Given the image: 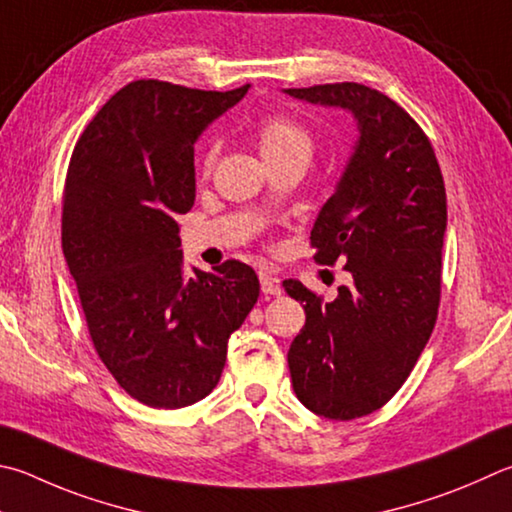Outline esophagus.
<instances>
[{"instance_id":"obj_1","label":"esophagus","mask_w":512,"mask_h":512,"mask_svg":"<svg viewBox=\"0 0 512 512\" xmlns=\"http://www.w3.org/2000/svg\"><path fill=\"white\" fill-rule=\"evenodd\" d=\"M259 282H262V293L264 295H282L280 280H277L275 275L262 271V273H259Z\"/></svg>"}]
</instances>
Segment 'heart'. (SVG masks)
Returning <instances> with one entry per match:
<instances>
[{"label":"heart","mask_w":512,"mask_h":512,"mask_svg":"<svg viewBox=\"0 0 512 512\" xmlns=\"http://www.w3.org/2000/svg\"><path fill=\"white\" fill-rule=\"evenodd\" d=\"M257 145L259 152L268 165L288 161V159H306L313 152V136L309 127L302 125L286 114H273L264 118L257 127ZM217 159V143H210L203 154V170L210 172Z\"/></svg>","instance_id":"b5f03b06"}]
</instances>
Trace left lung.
Masks as SVG:
<instances>
[{
    "label": "left lung",
    "instance_id": "8db88e82",
    "mask_svg": "<svg viewBox=\"0 0 512 512\" xmlns=\"http://www.w3.org/2000/svg\"><path fill=\"white\" fill-rule=\"evenodd\" d=\"M286 94L349 109L358 120L345 174L311 230L315 262H345L351 284L324 302L284 280L306 313L288 349L295 396L313 414L351 421L401 389L432 336L448 224L443 174L430 138L380 91L333 82Z\"/></svg>",
    "mask_w": 512,
    "mask_h": 512
}]
</instances>
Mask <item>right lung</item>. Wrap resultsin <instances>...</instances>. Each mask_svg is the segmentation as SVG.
Listing matches in <instances>:
<instances>
[{
	"label": "right lung",
	"instance_id": "right-lung-1",
	"mask_svg": "<svg viewBox=\"0 0 512 512\" xmlns=\"http://www.w3.org/2000/svg\"><path fill=\"white\" fill-rule=\"evenodd\" d=\"M134 80L73 147L62 250L109 374L138 403L179 410L206 398L232 331L259 297L253 268L228 259L188 275L176 217L194 206V143L246 96Z\"/></svg>",
	"mask_w": 512,
	"mask_h": 512
}]
</instances>
